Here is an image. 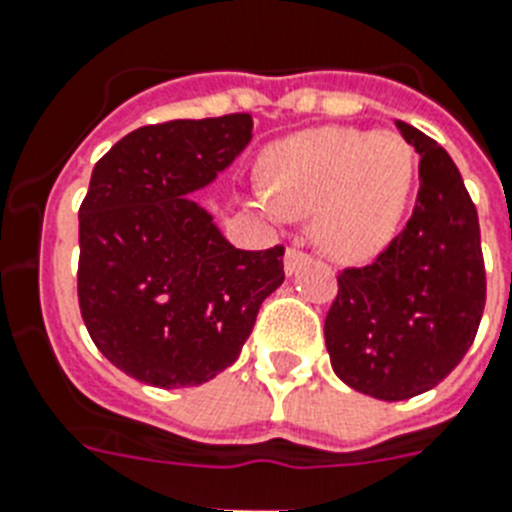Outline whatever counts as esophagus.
I'll list each match as a JSON object with an SVG mask.
<instances>
[{
	"label": "esophagus",
	"mask_w": 512,
	"mask_h": 512,
	"mask_svg": "<svg viewBox=\"0 0 512 512\" xmlns=\"http://www.w3.org/2000/svg\"><path fill=\"white\" fill-rule=\"evenodd\" d=\"M307 263V255L305 252H299L297 247H289L286 249V257H284V270H286V276H294L302 265Z\"/></svg>",
	"instance_id": "esophagus-1"
}]
</instances>
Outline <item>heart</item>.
<instances>
[{
	"label": "heart",
	"instance_id": "obj_1",
	"mask_svg": "<svg viewBox=\"0 0 512 512\" xmlns=\"http://www.w3.org/2000/svg\"><path fill=\"white\" fill-rule=\"evenodd\" d=\"M257 199L268 215H313L315 244L336 260H365L392 242L415 181V155L394 131L318 128L265 155Z\"/></svg>",
	"mask_w": 512,
	"mask_h": 512
}]
</instances>
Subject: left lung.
<instances>
[{
  "mask_svg": "<svg viewBox=\"0 0 512 512\" xmlns=\"http://www.w3.org/2000/svg\"><path fill=\"white\" fill-rule=\"evenodd\" d=\"M421 155L405 231L365 268L339 276L326 350L344 384L376 400L434 389L471 350L486 302L479 215L460 170L434 139L400 123Z\"/></svg>",
  "mask_w": 512,
  "mask_h": 512,
  "instance_id": "left-lung-1",
  "label": "left lung"
}]
</instances>
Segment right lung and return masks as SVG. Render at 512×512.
Instances as JSON below:
<instances>
[{
	"label": "right lung",
	"mask_w": 512,
	"mask_h": 512,
	"mask_svg": "<svg viewBox=\"0 0 512 512\" xmlns=\"http://www.w3.org/2000/svg\"><path fill=\"white\" fill-rule=\"evenodd\" d=\"M252 141V115L131 131L94 165L78 210V305L97 350L160 389L205 384L236 363L284 247L228 242L191 197Z\"/></svg>",
	"instance_id": "1"
}]
</instances>
